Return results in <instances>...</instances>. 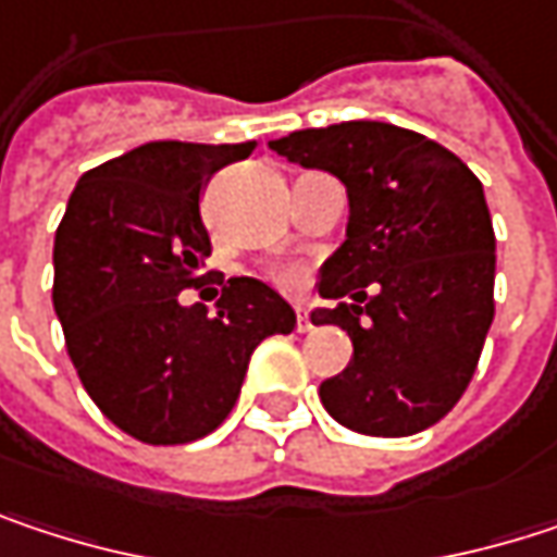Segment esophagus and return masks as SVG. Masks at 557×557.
Here are the masks:
<instances>
[{"label":"esophagus","instance_id":"1","mask_svg":"<svg viewBox=\"0 0 557 557\" xmlns=\"http://www.w3.org/2000/svg\"><path fill=\"white\" fill-rule=\"evenodd\" d=\"M299 315H296V329L299 332H312V322H309V315H306V309H296Z\"/></svg>","mask_w":557,"mask_h":557}]
</instances>
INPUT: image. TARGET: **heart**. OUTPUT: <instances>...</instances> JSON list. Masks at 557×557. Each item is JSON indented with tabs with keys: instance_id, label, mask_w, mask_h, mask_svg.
Here are the masks:
<instances>
[{
	"instance_id": "1",
	"label": "heart",
	"mask_w": 557,
	"mask_h": 557,
	"mask_svg": "<svg viewBox=\"0 0 557 557\" xmlns=\"http://www.w3.org/2000/svg\"><path fill=\"white\" fill-rule=\"evenodd\" d=\"M274 280L283 283V286H296V283L302 280V271H299V268H280L277 274H274Z\"/></svg>"
}]
</instances>
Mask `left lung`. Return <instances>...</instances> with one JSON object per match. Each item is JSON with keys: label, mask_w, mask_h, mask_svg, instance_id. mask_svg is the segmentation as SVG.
Masks as SVG:
<instances>
[{"label": "left lung", "mask_w": 557, "mask_h": 557, "mask_svg": "<svg viewBox=\"0 0 557 557\" xmlns=\"http://www.w3.org/2000/svg\"><path fill=\"white\" fill-rule=\"evenodd\" d=\"M289 164L345 183L348 228L319 271L312 325H338L351 361L322 381L335 422L403 438L468 389L494 322L497 238L481 180L438 141L389 122H342L271 141Z\"/></svg>", "instance_id": "8db88e82"}]
</instances>
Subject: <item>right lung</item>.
Masks as SVG:
<instances>
[{
    "mask_svg": "<svg viewBox=\"0 0 557 557\" xmlns=\"http://www.w3.org/2000/svg\"><path fill=\"white\" fill-rule=\"evenodd\" d=\"M245 145L148 141L86 170L54 238V312L66 355L109 422L148 445H186L232 412L248 361L296 312L255 277L222 286L215 312L180 289L209 258L199 199Z\"/></svg>",
    "mask_w": 557,
    "mask_h": 557,
    "instance_id": "1",
    "label": "right lung"
}]
</instances>
